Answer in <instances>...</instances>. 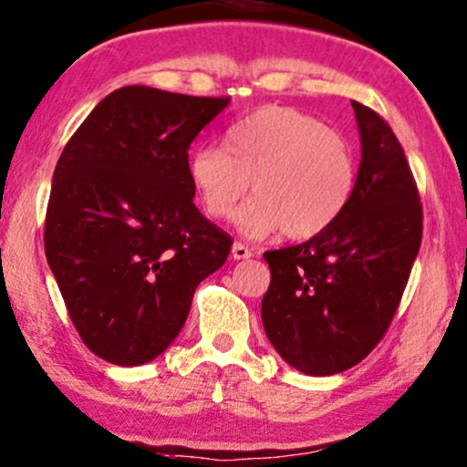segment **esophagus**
<instances>
[{"instance_id":"obj_1","label":"esophagus","mask_w":467,"mask_h":467,"mask_svg":"<svg viewBox=\"0 0 467 467\" xmlns=\"http://www.w3.org/2000/svg\"><path fill=\"white\" fill-rule=\"evenodd\" d=\"M252 255H254L252 249L243 245V243H234V245H233V258L234 260H247V258H252Z\"/></svg>"}]
</instances>
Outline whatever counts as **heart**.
I'll return each instance as SVG.
<instances>
[{"instance_id": "obj_1", "label": "heart", "mask_w": 467, "mask_h": 467, "mask_svg": "<svg viewBox=\"0 0 467 467\" xmlns=\"http://www.w3.org/2000/svg\"><path fill=\"white\" fill-rule=\"evenodd\" d=\"M188 173L209 218H231L252 180L255 194L236 213L241 233L284 228L290 239H311L349 205L358 162L343 133L298 109L268 105L234 122L224 148H196Z\"/></svg>"}]
</instances>
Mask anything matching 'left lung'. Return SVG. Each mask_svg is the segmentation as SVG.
Returning a JSON list of instances; mask_svg holds the SVG:
<instances>
[{"mask_svg":"<svg viewBox=\"0 0 467 467\" xmlns=\"http://www.w3.org/2000/svg\"><path fill=\"white\" fill-rule=\"evenodd\" d=\"M362 162L349 205L327 231L265 252L268 340L287 364L327 377L356 366L385 337L423 234V207L389 124L353 101Z\"/></svg>","mask_w":467,"mask_h":467,"instance_id":"8db88e82","label":"left lung"}]
</instances>
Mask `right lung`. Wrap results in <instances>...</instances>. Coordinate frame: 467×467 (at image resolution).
Returning <instances> with one entry per match:
<instances>
[{"instance_id":"1","label":"right lung","mask_w":467,"mask_h":467,"mask_svg":"<svg viewBox=\"0 0 467 467\" xmlns=\"http://www.w3.org/2000/svg\"><path fill=\"white\" fill-rule=\"evenodd\" d=\"M231 97L122 87L90 111L52 175L50 271L82 343L116 366L152 362L233 239L196 209L188 148Z\"/></svg>"}]
</instances>
